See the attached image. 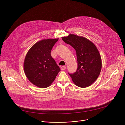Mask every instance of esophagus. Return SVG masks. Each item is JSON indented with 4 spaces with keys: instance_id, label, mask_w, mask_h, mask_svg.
<instances>
[{
    "instance_id": "obj_1",
    "label": "esophagus",
    "mask_w": 125,
    "mask_h": 125,
    "mask_svg": "<svg viewBox=\"0 0 125 125\" xmlns=\"http://www.w3.org/2000/svg\"><path fill=\"white\" fill-rule=\"evenodd\" d=\"M65 69H66V67H65V66H62L61 67V69L62 70H65Z\"/></svg>"
}]
</instances>
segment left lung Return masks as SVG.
Here are the masks:
<instances>
[{"label":"left lung","instance_id":"left-lung-1","mask_svg":"<svg viewBox=\"0 0 125 125\" xmlns=\"http://www.w3.org/2000/svg\"><path fill=\"white\" fill-rule=\"evenodd\" d=\"M62 40L75 50L77 69L69 73L73 82L80 88L92 85L98 78L102 69V59L96 46L87 38L73 34L62 37Z\"/></svg>","mask_w":125,"mask_h":125}]
</instances>
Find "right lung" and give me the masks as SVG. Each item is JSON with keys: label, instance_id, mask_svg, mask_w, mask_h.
<instances>
[{"label": "right lung", "instance_id": "add662e5", "mask_svg": "<svg viewBox=\"0 0 125 125\" xmlns=\"http://www.w3.org/2000/svg\"><path fill=\"white\" fill-rule=\"evenodd\" d=\"M58 39L40 40L35 43L26 55L23 63L24 73L30 82L37 87L46 88L51 86L61 71L51 54Z\"/></svg>", "mask_w": 125, "mask_h": 125}]
</instances>
